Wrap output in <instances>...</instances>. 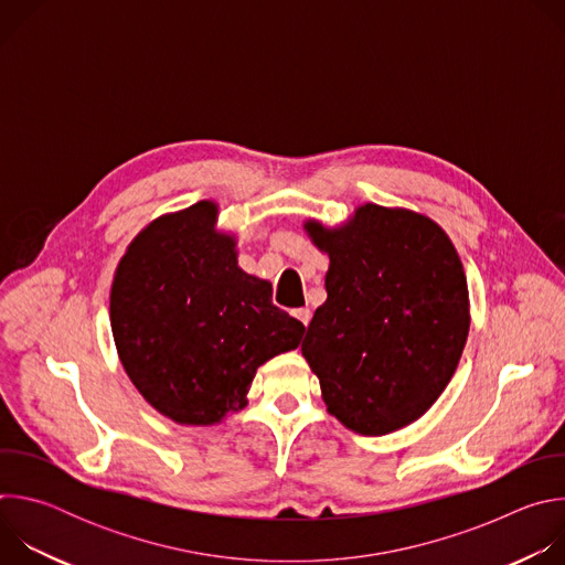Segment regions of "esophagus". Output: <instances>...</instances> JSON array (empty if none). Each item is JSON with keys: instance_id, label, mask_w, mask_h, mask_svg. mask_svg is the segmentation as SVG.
I'll return each instance as SVG.
<instances>
[{"instance_id": "1", "label": "esophagus", "mask_w": 565, "mask_h": 565, "mask_svg": "<svg viewBox=\"0 0 565 565\" xmlns=\"http://www.w3.org/2000/svg\"><path fill=\"white\" fill-rule=\"evenodd\" d=\"M292 315H295V317L301 321L303 327H308V324H310V317H312L310 308H295V310H292Z\"/></svg>"}]
</instances>
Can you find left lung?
Listing matches in <instances>:
<instances>
[{
	"label": "left lung",
	"mask_w": 565,
	"mask_h": 565,
	"mask_svg": "<svg viewBox=\"0 0 565 565\" xmlns=\"http://www.w3.org/2000/svg\"><path fill=\"white\" fill-rule=\"evenodd\" d=\"M306 227L331 257L329 297L301 342L329 412L364 436L418 420L449 384L469 333L451 241L423 214L373 203L340 230Z\"/></svg>",
	"instance_id": "8db88e82"
}]
</instances>
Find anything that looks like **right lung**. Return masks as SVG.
I'll return each instance as SVG.
<instances>
[{
    "mask_svg": "<svg viewBox=\"0 0 565 565\" xmlns=\"http://www.w3.org/2000/svg\"><path fill=\"white\" fill-rule=\"evenodd\" d=\"M201 201L147 225L111 286L120 362L153 409L212 425L246 407L257 369L297 349L303 324L273 303V286L236 266L232 236Z\"/></svg>",
    "mask_w": 565,
    "mask_h": 565,
    "instance_id": "add662e5",
    "label": "right lung"
}]
</instances>
